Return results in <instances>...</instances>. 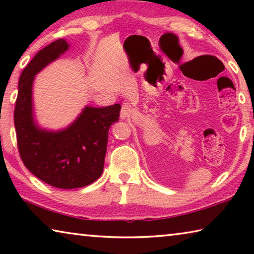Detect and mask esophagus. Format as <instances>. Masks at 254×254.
Listing matches in <instances>:
<instances>
[{"label": "esophagus", "instance_id": "esophagus-1", "mask_svg": "<svg viewBox=\"0 0 254 254\" xmlns=\"http://www.w3.org/2000/svg\"><path fill=\"white\" fill-rule=\"evenodd\" d=\"M132 113H133V110H132V106L131 105H127V104H124L122 106V110H121V113H120V118L122 120H126L132 117Z\"/></svg>", "mask_w": 254, "mask_h": 254}]
</instances>
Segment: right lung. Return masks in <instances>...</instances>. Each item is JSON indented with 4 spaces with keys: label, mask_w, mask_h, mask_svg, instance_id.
I'll return each mask as SVG.
<instances>
[{
    "label": "right lung",
    "mask_w": 254,
    "mask_h": 254,
    "mask_svg": "<svg viewBox=\"0 0 254 254\" xmlns=\"http://www.w3.org/2000/svg\"><path fill=\"white\" fill-rule=\"evenodd\" d=\"M69 49L58 39L40 50L20 76L14 110L18 148L24 166L50 186L74 189L101 177L111 126L119 121L121 105H86L69 126L59 130L42 127L33 105L36 75Z\"/></svg>",
    "instance_id": "obj_1"
}]
</instances>
